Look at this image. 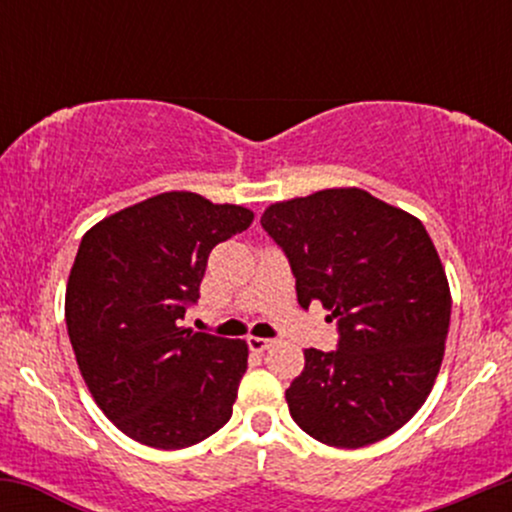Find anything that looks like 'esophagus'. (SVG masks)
<instances>
[{"label": "esophagus", "instance_id": "esophagus-1", "mask_svg": "<svg viewBox=\"0 0 512 512\" xmlns=\"http://www.w3.org/2000/svg\"><path fill=\"white\" fill-rule=\"evenodd\" d=\"M274 344V339H264V337H248V346L250 351H255V354H262V351H267L269 346Z\"/></svg>", "mask_w": 512, "mask_h": 512}]
</instances>
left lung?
Returning <instances> with one entry per match:
<instances>
[{"label": "left lung", "instance_id": "left-lung-1", "mask_svg": "<svg viewBox=\"0 0 512 512\" xmlns=\"http://www.w3.org/2000/svg\"><path fill=\"white\" fill-rule=\"evenodd\" d=\"M262 228L289 257L301 308L339 320V349H305L286 402L308 436L363 448L431 395L450 327V286L424 223L358 187L274 202Z\"/></svg>", "mask_w": 512, "mask_h": 512}]
</instances>
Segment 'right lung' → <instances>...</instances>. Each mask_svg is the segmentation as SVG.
Here are the masks:
<instances>
[{"instance_id":"right-lung-1","label":"right lung","mask_w":512,"mask_h":512,"mask_svg":"<svg viewBox=\"0 0 512 512\" xmlns=\"http://www.w3.org/2000/svg\"><path fill=\"white\" fill-rule=\"evenodd\" d=\"M240 204L163 192L88 228L64 317L81 378L125 436L156 450L202 443L231 419L248 344L178 325L214 245L250 226Z\"/></svg>"}]
</instances>
